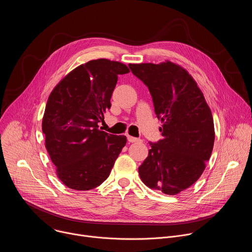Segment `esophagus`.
Wrapping results in <instances>:
<instances>
[{
    "label": "esophagus",
    "instance_id": "esophagus-1",
    "mask_svg": "<svg viewBox=\"0 0 252 252\" xmlns=\"http://www.w3.org/2000/svg\"><path fill=\"white\" fill-rule=\"evenodd\" d=\"M127 140L129 142H140L141 141L139 138H136V137H133V136H130V135H127Z\"/></svg>",
    "mask_w": 252,
    "mask_h": 252
}]
</instances>
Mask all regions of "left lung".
<instances>
[{
	"label": "left lung",
	"mask_w": 252,
	"mask_h": 252,
	"mask_svg": "<svg viewBox=\"0 0 252 252\" xmlns=\"http://www.w3.org/2000/svg\"><path fill=\"white\" fill-rule=\"evenodd\" d=\"M152 94L160 120L162 139L151 143L138 167L142 183L175 195L202 174L214 143L212 114L201 90L189 71L170 61L128 64Z\"/></svg>",
	"instance_id": "8db88e82"
}]
</instances>
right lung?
Instances as JSON below:
<instances>
[{
  "mask_svg": "<svg viewBox=\"0 0 252 252\" xmlns=\"http://www.w3.org/2000/svg\"><path fill=\"white\" fill-rule=\"evenodd\" d=\"M127 73L123 63L93 60L70 70L50 94L42 122L45 147L68 189L100 186L126 146L125 135L100 130L98 123L111 109L118 75Z\"/></svg>",
  "mask_w": 252,
  "mask_h": 252,
  "instance_id": "right-lung-1",
  "label": "right lung"
}]
</instances>
